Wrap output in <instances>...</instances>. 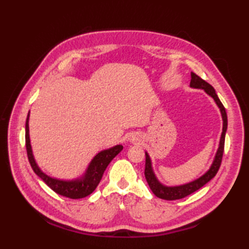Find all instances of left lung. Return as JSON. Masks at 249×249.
<instances>
[{"instance_id": "8db88e82", "label": "left lung", "mask_w": 249, "mask_h": 249, "mask_svg": "<svg viewBox=\"0 0 249 249\" xmlns=\"http://www.w3.org/2000/svg\"><path fill=\"white\" fill-rule=\"evenodd\" d=\"M190 87L195 88V89H202L205 91L206 94H209L211 97H213L215 100V103L217 104V106L220 109L221 116H223V133H221L220 137V142H219V147L217 150V153H216L215 160L211 166L210 170L203 174L202 177L195 179V181L190 182L188 184H184V185H179V186H173V187H168L165 186V185L160 184L157 181V178L155 177L154 172L152 170V163L150 156L147 153H145V169H144V176L146 178V182L149 184V186L151 190L153 192L156 197L160 198V199H165V200H178V199H182L187 197L188 195L193 194L195 192H197L198 189H200L204 185L210 182L216 173L218 172L221 160H223V154H224V147H225V137H226V131H227V126H228V120H227V113H226V109L224 107V105L221 104L219 100L217 94H216L214 88L211 86L210 83L204 81L203 79H201L198 75H196L195 72H192V80H190Z\"/></svg>"}]
</instances>
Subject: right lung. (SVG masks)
Listing matches in <instances>:
<instances>
[{"label": "right lung", "instance_id": "add662e5", "mask_svg": "<svg viewBox=\"0 0 249 249\" xmlns=\"http://www.w3.org/2000/svg\"><path fill=\"white\" fill-rule=\"evenodd\" d=\"M29 116L30 113L28 114V118H26L25 122V146L31 167L37 176L43 179L53 192L63 196V197L71 199H81L87 197L89 195H91L95 190V188L97 187L100 179L103 178V174L106 170V168L108 167L110 161L123 150V145L119 144L111 147V149L98 153V154L93 158L92 161L89 162V165L87 169V172L84 173V176L80 178L72 179V181H63V179L53 178L47 176V174L41 171L35 162L30 143Z\"/></svg>", "mask_w": 249, "mask_h": 249}]
</instances>
